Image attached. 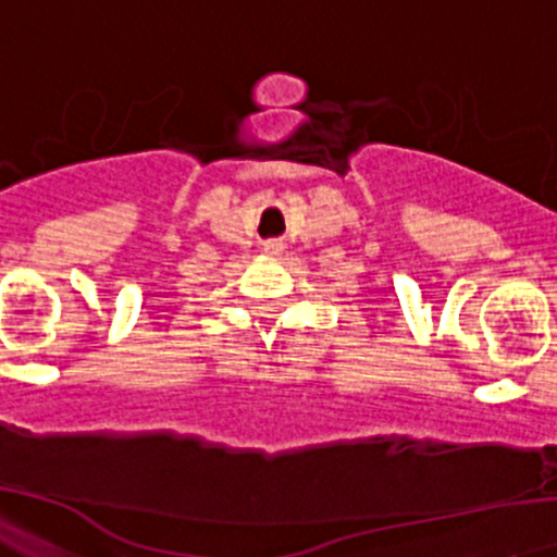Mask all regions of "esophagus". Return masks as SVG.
I'll return each instance as SVG.
<instances>
[{"label":"esophagus","mask_w":557,"mask_h":557,"mask_svg":"<svg viewBox=\"0 0 557 557\" xmlns=\"http://www.w3.org/2000/svg\"><path fill=\"white\" fill-rule=\"evenodd\" d=\"M281 249H284V244H281V240H268L265 244L268 255H281Z\"/></svg>","instance_id":"1"}]
</instances>
